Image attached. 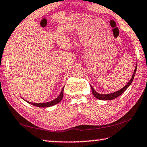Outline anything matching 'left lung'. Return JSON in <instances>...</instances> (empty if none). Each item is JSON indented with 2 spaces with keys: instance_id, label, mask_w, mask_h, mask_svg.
<instances>
[{
  "instance_id": "1",
  "label": "left lung",
  "mask_w": 147,
  "mask_h": 147,
  "mask_svg": "<svg viewBox=\"0 0 147 147\" xmlns=\"http://www.w3.org/2000/svg\"><path fill=\"white\" fill-rule=\"evenodd\" d=\"M136 69H137V64H136V68L134 69V71L133 73V75L132 76V78H131L130 80L128 81V83L126 84V85L122 88L121 89H120L119 90H118L117 92H113V93L111 94H99L98 92H97L96 90H95L94 88L92 86V85H90V87L92 88V94L94 96V97L97 98V99H99V100H105V101H107V100H112V99H114L115 98H116V97H119V96H121L123 92H124L126 90H127L128 87L130 86V85L132 83V82L134 80V76H135V74H136Z\"/></svg>"
}]
</instances>
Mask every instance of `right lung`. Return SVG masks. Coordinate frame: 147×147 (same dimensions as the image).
<instances>
[{
  "label": "right lung",
  "mask_w": 147,
  "mask_h": 147,
  "mask_svg": "<svg viewBox=\"0 0 147 147\" xmlns=\"http://www.w3.org/2000/svg\"><path fill=\"white\" fill-rule=\"evenodd\" d=\"M64 86H63V88H62V90L59 96L57 97L56 99H55L53 101H50V102H40V103H35V102H32L30 101H28L27 100H26L24 99H23L25 101H26L30 105H32L35 107H40V108H46V107H50L51 106H53V105H55L56 104H58L61 102V101L63 99V91H64Z\"/></svg>",
  "instance_id": "1"
}]
</instances>
